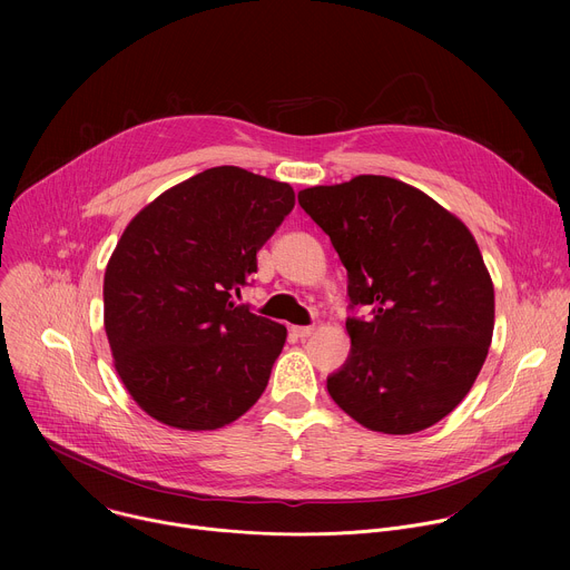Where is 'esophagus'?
I'll list each match as a JSON object with an SVG mask.
<instances>
[{
	"mask_svg": "<svg viewBox=\"0 0 570 570\" xmlns=\"http://www.w3.org/2000/svg\"><path fill=\"white\" fill-rule=\"evenodd\" d=\"M313 327H291V334L295 336V338H308V336H313Z\"/></svg>",
	"mask_w": 570,
	"mask_h": 570,
	"instance_id": "obj_1",
	"label": "esophagus"
}]
</instances>
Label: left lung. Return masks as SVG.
<instances>
[{"instance_id": "left-lung-1", "label": "left lung", "mask_w": 570, "mask_h": 570, "mask_svg": "<svg viewBox=\"0 0 570 570\" xmlns=\"http://www.w3.org/2000/svg\"><path fill=\"white\" fill-rule=\"evenodd\" d=\"M302 209L347 268L350 358L327 390L361 426L411 435L471 390L494 334V284L469 227L424 191L385 176L308 187Z\"/></svg>"}]
</instances>
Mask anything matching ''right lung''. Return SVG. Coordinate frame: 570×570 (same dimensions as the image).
<instances>
[{
	"mask_svg": "<svg viewBox=\"0 0 570 570\" xmlns=\"http://www.w3.org/2000/svg\"><path fill=\"white\" fill-rule=\"evenodd\" d=\"M293 205L286 183L214 167L126 225L104 277V324L119 379L159 424L216 431L266 390L286 327L232 295Z\"/></svg>",
	"mask_w": 570,
	"mask_h": 570,
	"instance_id": "add662e5",
	"label": "right lung"
}]
</instances>
